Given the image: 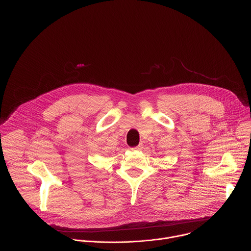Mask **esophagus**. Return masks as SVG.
Segmentation results:
<instances>
[{
  "label": "esophagus",
  "instance_id": "1",
  "mask_svg": "<svg viewBox=\"0 0 251 251\" xmlns=\"http://www.w3.org/2000/svg\"><path fill=\"white\" fill-rule=\"evenodd\" d=\"M143 148V145L142 144H139L137 147H134V148H132V150H141Z\"/></svg>",
  "mask_w": 251,
  "mask_h": 251
}]
</instances>
